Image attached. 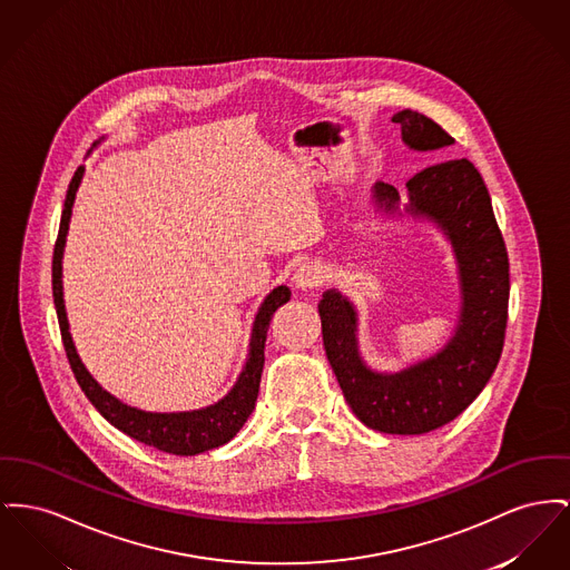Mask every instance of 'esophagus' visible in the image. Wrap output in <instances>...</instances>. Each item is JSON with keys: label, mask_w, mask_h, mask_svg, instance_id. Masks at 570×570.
Returning <instances> with one entry per match:
<instances>
[{"label": "esophagus", "mask_w": 570, "mask_h": 570, "mask_svg": "<svg viewBox=\"0 0 570 570\" xmlns=\"http://www.w3.org/2000/svg\"><path fill=\"white\" fill-rule=\"evenodd\" d=\"M323 282H325V268L316 263H303L293 273V284L295 288H302V291L318 288Z\"/></svg>", "instance_id": "34e87169"}]
</instances>
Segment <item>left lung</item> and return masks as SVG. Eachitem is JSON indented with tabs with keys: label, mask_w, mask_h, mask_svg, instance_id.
I'll return each instance as SVG.
<instances>
[{
	"label": "left lung",
	"mask_w": 570,
	"mask_h": 570,
	"mask_svg": "<svg viewBox=\"0 0 570 570\" xmlns=\"http://www.w3.org/2000/svg\"><path fill=\"white\" fill-rule=\"evenodd\" d=\"M402 141L417 153L452 146L454 139L424 114L402 109ZM404 213L426 219L452 245L461 309L454 334L435 355L399 372L370 368L360 353L357 309L330 288L318 303L323 344L342 394L372 431L424 435L461 415L489 383L502 357L508 321V252L498 228L491 196L468 159L422 169L406 183ZM374 206L402 217L401 196L387 183L374 185Z\"/></svg>",
	"instance_id": "8db88e82"
}]
</instances>
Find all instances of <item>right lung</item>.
I'll return each instance as SVG.
<instances>
[{
  "instance_id": "obj_1",
  "label": "right lung",
  "mask_w": 570,
  "mask_h": 570,
  "mask_svg": "<svg viewBox=\"0 0 570 570\" xmlns=\"http://www.w3.org/2000/svg\"><path fill=\"white\" fill-rule=\"evenodd\" d=\"M86 168L79 166L70 185H68L65 210L60 219V233L53 249V303L58 312V323L65 340L68 362L75 372V379L88 401L97 406L102 417L122 431L125 435L134 436L137 441L153 445L161 452L176 454V456H196L202 452H208L213 448H219L228 443L233 436L243 429L247 417L252 415L258 390H261V374L265 366V342H267L268 323L277 307L291 299L288 286H277L268 293L263 305L258 307L252 337H249V353L247 362L240 370L233 390L215 404H208L196 411H178V413H153L141 411L137 406H129L116 396H111L107 390H102L99 381L81 364L75 342L68 332L67 307H65V291H62V258H65V245H67L68 224L72 215V204L77 189L81 185Z\"/></svg>"
}]
</instances>
